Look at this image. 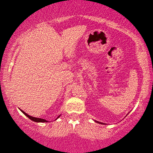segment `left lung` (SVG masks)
<instances>
[{
    "label": "left lung",
    "instance_id": "left-lung-1",
    "mask_svg": "<svg viewBox=\"0 0 153 153\" xmlns=\"http://www.w3.org/2000/svg\"><path fill=\"white\" fill-rule=\"evenodd\" d=\"M95 122H97V123H98V124H104V123H101V122H99V121H95Z\"/></svg>",
    "mask_w": 153,
    "mask_h": 153
}]
</instances>
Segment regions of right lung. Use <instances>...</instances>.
Segmentation results:
<instances>
[{
	"label": "right lung",
	"instance_id": "right-lung-1",
	"mask_svg": "<svg viewBox=\"0 0 153 153\" xmlns=\"http://www.w3.org/2000/svg\"><path fill=\"white\" fill-rule=\"evenodd\" d=\"M21 112H23V113L24 114V115H26V116H27V117H28V118H29V119H30V120H32V121H35V122H38V123H39V122H43V123L47 122V120H45V119H42V118H35V117H32V116H30V115H29L28 114H27V113H26L25 112H24V111H23V110H21ZM60 116H61V115H60L59 116H58V118H59ZM57 118H56V119H57ZM56 119H55V120H56Z\"/></svg>",
	"mask_w": 153,
	"mask_h": 153
}]
</instances>
